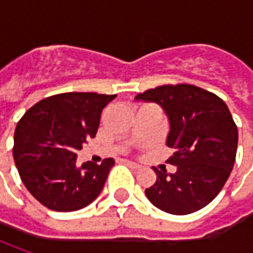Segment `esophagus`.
Masks as SVG:
<instances>
[{
	"mask_svg": "<svg viewBox=\"0 0 253 253\" xmlns=\"http://www.w3.org/2000/svg\"><path fill=\"white\" fill-rule=\"evenodd\" d=\"M121 162L124 163V165H126V166L132 168V169H139V168H141L138 163H135V162H132V161H128V159H122Z\"/></svg>",
	"mask_w": 253,
	"mask_h": 253,
	"instance_id": "esophagus-1",
	"label": "esophagus"
}]
</instances>
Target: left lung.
Masks as SVG:
<instances>
[{"label":"left lung","instance_id":"left-lung-1","mask_svg":"<svg viewBox=\"0 0 253 253\" xmlns=\"http://www.w3.org/2000/svg\"><path fill=\"white\" fill-rule=\"evenodd\" d=\"M158 102L169 117L168 162L176 173L153 168L158 179L145 190L155 207L174 215L199 211L218 196L235 163L238 128L218 95L193 84H166L135 97Z\"/></svg>","mask_w":253,"mask_h":253}]
</instances>
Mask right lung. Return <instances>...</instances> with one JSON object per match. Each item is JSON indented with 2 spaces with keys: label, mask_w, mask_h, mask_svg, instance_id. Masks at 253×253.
<instances>
[{
  "label": "right lung",
  "mask_w": 253,
  "mask_h": 253,
  "mask_svg": "<svg viewBox=\"0 0 253 253\" xmlns=\"http://www.w3.org/2000/svg\"><path fill=\"white\" fill-rule=\"evenodd\" d=\"M117 95L63 92L36 102L14 135L15 165L28 191L53 211H76L98 197L114 159L76 165L77 151L94 138L104 107Z\"/></svg>",
  "instance_id": "right-lung-1"
}]
</instances>
